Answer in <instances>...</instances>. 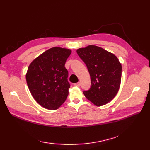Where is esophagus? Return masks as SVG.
I'll list each match as a JSON object with an SVG mask.
<instances>
[{"mask_svg": "<svg viewBox=\"0 0 150 150\" xmlns=\"http://www.w3.org/2000/svg\"><path fill=\"white\" fill-rule=\"evenodd\" d=\"M74 86H77V87H79V86H81V83H75V84H74Z\"/></svg>", "mask_w": 150, "mask_h": 150, "instance_id": "1", "label": "esophagus"}]
</instances>
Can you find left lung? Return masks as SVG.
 I'll return each instance as SVG.
<instances>
[{
    "mask_svg": "<svg viewBox=\"0 0 150 150\" xmlns=\"http://www.w3.org/2000/svg\"><path fill=\"white\" fill-rule=\"evenodd\" d=\"M88 67L91 86L83 93L97 106L107 104L115 97L120 87L122 67L117 57L93 45L76 51Z\"/></svg>",
    "mask_w": 150,
    "mask_h": 150,
    "instance_id": "left-lung-1",
    "label": "left lung"
}]
</instances>
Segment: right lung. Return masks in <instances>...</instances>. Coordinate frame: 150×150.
Listing matches in <instances>:
<instances>
[{
  "label": "right lung",
  "mask_w": 150,
  "mask_h": 150,
  "mask_svg": "<svg viewBox=\"0 0 150 150\" xmlns=\"http://www.w3.org/2000/svg\"><path fill=\"white\" fill-rule=\"evenodd\" d=\"M71 50L54 47L40 54L29 66L27 84L34 99L47 110H57L64 103L70 84L64 66Z\"/></svg>",
  "instance_id": "obj_1"
}]
</instances>
